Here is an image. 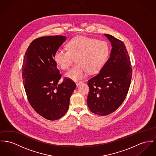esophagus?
<instances>
[{"instance_id": "1", "label": "esophagus", "mask_w": 156, "mask_h": 156, "mask_svg": "<svg viewBox=\"0 0 156 156\" xmlns=\"http://www.w3.org/2000/svg\"><path fill=\"white\" fill-rule=\"evenodd\" d=\"M82 83H83V82H78V83H76V85L77 87H78L80 84H81Z\"/></svg>"}]
</instances>
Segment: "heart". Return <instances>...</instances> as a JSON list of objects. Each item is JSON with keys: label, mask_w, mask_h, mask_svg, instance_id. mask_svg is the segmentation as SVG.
Masks as SVG:
<instances>
[{"label": "heart", "mask_w": 156, "mask_h": 156, "mask_svg": "<svg viewBox=\"0 0 156 156\" xmlns=\"http://www.w3.org/2000/svg\"><path fill=\"white\" fill-rule=\"evenodd\" d=\"M67 49L58 48L55 53L54 60L63 70L68 69L76 58V64L65 74L75 81L84 78L87 73L100 70L108 55V48L104 41L79 36L72 39Z\"/></svg>", "instance_id": "heart-1"}]
</instances>
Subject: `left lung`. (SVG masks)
I'll return each mask as SVG.
<instances>
[{"label": "left lung", "mask_w": 156, "mask_h": 156, "mask_svg": "<svg viewBox=\"0 0 156 156\" xmlns=\"http://www.w3.org/2000/svg\"><path fill=\"white\" fill-rule=\"evenodd\" d=\"M104 35L111 43L110 58L99 73L88 83V108L100 116L112 113L122 105L128 92L132 73L124 43L113 36Z\"/></svg>", "instance_id": "left-lung-1"}]
</instances>
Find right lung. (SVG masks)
Listing matches in <instances>:
<instances>
[{
    "label": "right lung",
    "mask_w": 156,
    "mask_h": 156,
    "mask_svg": "<svg viewBox=\"0 0 156 156\" xmlns=\"http://www.w3.org/2000/svg\"><path fill=\"white\" fill-rule=\"evenodd\" d=\"M66 40L63 36L40 37L31 42L24 56L22 76L28 100L36 112L48 120L59 119L66 113L76 88L68 78L59 84L61 75L54 55Z\"/></svg>",
    "instance_id": "1"
}]
</instances>
